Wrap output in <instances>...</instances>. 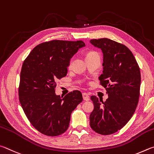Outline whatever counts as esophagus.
I'll return each mask as SVG.
<instances>
[{"label":"esophagus","mask_w":154,"mask_h":154,"mask_svg":"<svg viewBox=\"0 0 154 154\" xmlns=\"http://www.w3.org/2000/svg\"><path fill=\"white\" fill-rule=\"evenodd\" d=\"M82 97H83V99H84L85 101H88L89 100V96L87 93H82Z\"/></svg>","instance_id":"esophagus-1"}]
</instances>
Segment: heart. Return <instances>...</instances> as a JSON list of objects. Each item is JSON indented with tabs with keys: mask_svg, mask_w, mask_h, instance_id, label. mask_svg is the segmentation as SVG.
I'll list each match as a JSON object with an SVG mask.
<instances>
[{
	"mask_svg": "<svg viewBox=\"0 0 154 154\" xmlns=\"http://www.w3.org/2000/svg\"><path fill=\"white\" fill-rule=\"evenodd\" d=\"M93 56H99V54L95 52V51H90V52H88L87 54V56H86V58L87 57H93ZM71 64H72V60L69 61V66L70 67L71 66Z\"/></svg>",
	"mask_w": 154,
	"mask_h": 154,
	"instance_id": "b5f03b06",
	"label": "heart"
}]
</instances>
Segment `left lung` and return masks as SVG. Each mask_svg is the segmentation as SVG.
<instances>
[{"label": "left lung", "instance_id": "left-lung-1", "mask_svg": "<svg viewBox=\"0 0 154 154\" xmlns=\"http://www.w3.org/2000/svg\"><path fill=\"white\" fill-rule=\"evenodd\" d=\"M90 42L103 52V70L99 79L108 94L105 102L91 97L94 109L89 117L90 126L96 133L107 135L123 128L135 112L141 73L133 54L125 45L106 38Z\"/></svg>", "mask_w": 154, "mask_h": 154}]
</instances>
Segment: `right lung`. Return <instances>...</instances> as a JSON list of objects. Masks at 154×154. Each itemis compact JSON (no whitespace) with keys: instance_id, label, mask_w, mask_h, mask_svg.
Returning <instances> with one entry per match:
<instances>
[{"instance_id":"1","label":"right lung","mask_w":154,"mask_h":154,"mask_svg":"<svg viewBox=\"0 0 154 154\" xmlns=\"http://www.w3.org/2000/svg\"><path fill=\"white\" fill-rule=\"evenodd\" d=\"M83 47L82 40H51L37 45L23 61L19 99L32 126L45 135L65 133L72 112L82 101L79 91L63 97L56 95L55 88L57 81L67 75L70 59Z\"/></svg>"}]
</instances>
